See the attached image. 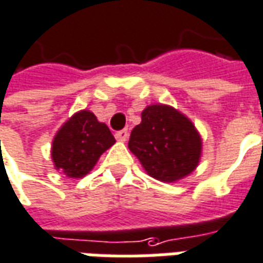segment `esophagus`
<instances>
[{"label":"esophagus","mask_w":263,"mask_h":263,"mask_svg":"<svg viewBox=\"0 0 263 263\" xmlns=\"http://www.w3.org/2000/svg\"><path fill=\"white\" fill-rule=\"evenodd\" d=\"M115 137H116L119 141H126V140H127V139H128L127 128H123V130H119V132H116Z\"/></svg>","instance_id":"esophagus-1"}]
</instances>
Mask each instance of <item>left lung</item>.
<instances>
[{"label": "left lung", "mask_w": 263, "mask_h": 263, "mask_svg": "<svg viewBox=\"0 0 263 263\" xmlns=\"http://www.w3.org/2000/svg\"><path fill=\"white\" fill-rule=\"evenodd\" d=\"M130 152L148 176L164 182L181 180L200 163V133L193 122L174 107L150 105L141 111L128 140Z\"/></svg>", "instance_id": "obj_1"}]
</instances>
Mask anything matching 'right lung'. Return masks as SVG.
Returning <instances> with one entry per match:
<instances>
[{
	"instance_id": "right-lung-1",
	"label": "right lung",
	"mask_w": 263,
	"mask_h": 263,
	"mask_svg": "<svg viewBox=\"0 0 263 263\" xmlns=\"http://www.w3.org/2000/svg\"><path fill=\"white\" fill-rule=\"evenodd\" d=\"M115 141L109 127L99 122L92 111H78L59 128L52 141L55 168L70 178L86 176Z\"/></svg>"
}]
</instances>
